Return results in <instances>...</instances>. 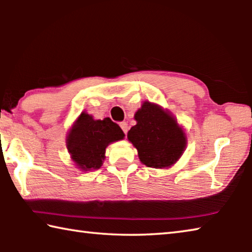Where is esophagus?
I'll use <instances>...</instances> for the list:
<instances>
[{"label":"esophagus","mask_w":252,"mask_h":252,"mask_svg":"<svg viewBox=\"0 0 252 252\" xmlns=\"http://www.w3.org/2000/svg\"><path fill=\"white\" fill-rule=\"evenodd\" d=\"M120 126H121V129L123 130V132H125V133L126 134L127 130H129V126H127V123H126V122H121V123H120Z\"/></svg>","instance_id":"esophagus-1"}]
</instances>
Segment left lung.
Wrapping results in <instances>:
<instances>
[{
	"label": "left lung",
	"mask_w": 252,
	"mask_h": 252,
	"mask_svg": "<svg viewBox=\"0 0 252 252\" xmlns=\"http://www.w3.org/2000/svg\"><path fill=\"white\" fill-rule=\"evenodd\" d=\"M136 125L127 132V140L138 150L141 163L149 168L168 169L179 161L188 140L173 114L161 105L144 101L134 114Z\"/></svg>",
	"instance_id": "1"
}]
</instances>
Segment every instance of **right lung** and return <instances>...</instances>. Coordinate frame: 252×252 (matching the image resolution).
I'll use <instances>...</instances> for the list:
<instances>
[{
    "label": "right lung",
    "instance_id": "obj_1",
    "mask_svg": "<svg viewBox=\"0 0 252 252\" xmlns=\"http://www.w3.org/2000/svg\"><path fill=\"white\" fill-rule=\"evenodd\" d=\"M123 139L121 127L110 118L95 120L83 111L67 132L66 148L76 168L87 172L100 169L106 147Z\"/></svg>",
    "mask_w": 252,
    "mask_h": 252
}]
</instances>
